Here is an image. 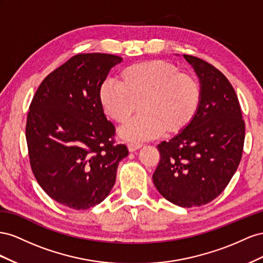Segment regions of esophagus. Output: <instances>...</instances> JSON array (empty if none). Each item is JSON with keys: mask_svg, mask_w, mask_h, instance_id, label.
<instances>
[{"mask_svg": "<svg viewBox=\"0 0 263 263\" xmlns=\"http://www.w3.org/2000/svg\"><path fill=\"white\" fill-rule=\"evenodd\" d=\"M142 143H140V142H130V143H127V148H129L130 152H134L137 151V149L141 148L142 147Z\"/></svg>", "mask_w": 263, "mask_h": 263, "instance_id": "34e87169", "label": "esophagus"}]
</instances>
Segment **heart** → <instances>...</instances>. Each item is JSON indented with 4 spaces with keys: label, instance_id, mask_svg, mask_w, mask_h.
Masks as SVG:
<instances>
[{
    "label": "heart",
    "instance_id": "obj_1",
    "mask_svg": "<svg viewBox=\"0 0 263 263\" xmlns=\"http://www.w3.org/2000/svg\"><path fill=\"white\" fill-rule=\"evenodd\" d=\"M106 114L119 123L134 112L141 114L119 130L123 139L138 142L159 137L163 132L183 131L196 116L201 86L194 73L178 71L163 61L138 63L120 74V84L106 79L99 88Z\"/></svg>",
    "mask_w": 263,
    "mask_h": 263
}]
</instances>
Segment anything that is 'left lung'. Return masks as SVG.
<instances>
[{"label": "left lung", "mask_w": 263, "mask_h": 263, "mask_svg": "<svg viewBox=\"0 0 263 263\" xmlns=\"http://www.w3.org/2000/svg\"><path fill=\"white\" fill-rule=\"evenodd\" d=\"M183 57L199 79L200 103L183 131L157 145L161 160L152 177L165 199L190 208L208 204L229 184L242 156L245 122L223 73L200 58Z\"/></svg>", "instance_id": "left-lung-1"}]
</instances>
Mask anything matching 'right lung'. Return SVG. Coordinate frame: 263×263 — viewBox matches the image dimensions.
Instances as JSON below:
<instances>
[{"label": "right lung", "mask_w": 263, "mask_h": 263, "mask_svg": "<svg viewBox=\"0 0 263 263\" xmlns=\"http://www.w3.org/2000/svg\"><path fill=\"white\" fill-rule=\"evenodd\" d=\"M122 58L79 54L43 80L32 100L26 141L33 173L50 198L76 211L100 204L129 154L115 145L99 88Z\"/></svg>", "instance_id": "right-lung-1"}]
</instances>
